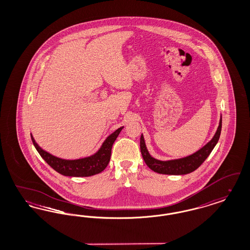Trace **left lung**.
<instances>
[{
  "mask_svg": "<svg viewBox=\"0 0 250 250\" xmlns=\"http://www.w3.org/2000/svg\"><path fill=\"white\" fill-rule=\"evenodd\" d=\"M221 127H222V118H220L219 125L214 134V138L205 146H203L201 150H199L198 152L189 156L175 159V160H168V161H160L152 157L146 148L145 142L142 135L140 143H141V152L143 155V160L145 161L147 166L157 173L169 174V175H183V174L190 173L201 166L204 162V160L211 154L214 146L216 145V143L219 140Z\"/></svg>",
  "mask_w": 250,
  "mask_h": 250,
  "instance_id": "left-lung-1",
  "label": "left lung"
}]
</instances>
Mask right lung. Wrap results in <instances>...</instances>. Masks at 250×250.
<instances>
[{
  "label": "right lung",
  "instance_id": "obj_1",
  "mask_svg": "<svg viewBox=\"0 0 250 250\" xmlns=\"http://www.w3.org/2000/svg\"><path fill=\"white\" fill-rule=\"evenodd\" d=\"M122 129L123 127H120L117 130L114 131L111 135H109L96 154L89 157L76 160H65L50 155L38 146L32 135L31 138L39 155H41L48 165L53 169H55L57 172L64 176L88 177L100 173L107 167V164L110 160L112 145Z\"/></svg>",
  "mask_w": 250,
  "mask_h": 250
}]
</instances>
